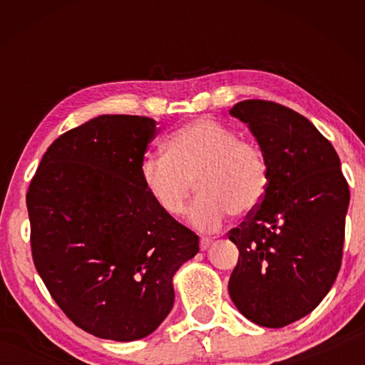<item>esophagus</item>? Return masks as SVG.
<instances>
[{"instance_id":"1","label":"esophagus","mask_w":365,"mask_h":365,"mask_svg":"<svg viewBox=\"0 0 365 365\" xmlns=\"http://www.w3.org/2000/svg\"><path fill=\"white\" fill-rule=\"evenodd\" d=\"M211 243H212V238L202 237V238L200 240V248H201V250H207L209 246H211Z\"/></svg>"}]
</instances>
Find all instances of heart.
Wrapping results in <instances>:
<instances>
[{
  "mask_svg": "<svg viewBox=\"0 0 365 365\" xmlns=\"http://www.w3.org/2000/svg\"><path fill=\"white\" fill-rule=\"evenodd\" d=\"M141 180L164 214H185L195 183L200 197L190 220L201 230H215L232 214L245 217L264 201L270 182L269 160L255 141L235 128L200 117L170 135L164 156L145 158Z\"/></svg>",
  "mask_w": 365,
  "mask_h": 365,
  "instance_id": "1",
  "label": "heart"
}]
</instances>
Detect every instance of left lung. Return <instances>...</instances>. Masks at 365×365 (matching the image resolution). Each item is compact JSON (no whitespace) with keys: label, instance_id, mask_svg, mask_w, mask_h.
<instances>
[{"label":"left lung","instance_id":"8db88e82","mask_svg":"<svg viewBox=\"0 0 365 365\" xmlns=\"http://www.w3.org/2000/svg\"><path fill=\"white\" fill-rule=\"evenodd\" d=\"M248 123L269 160L267 193L228 232L240 251L228 282L246 319L280 329L325 298L341 267L349 187L335 148L304 115L246 100L230 109Z\"/></svg>","mask_w":365,"mask_h":365}]
</instances>
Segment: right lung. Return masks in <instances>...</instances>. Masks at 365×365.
Returning <instances> with one entry per match:
<instances>
[{"mask_svg":"<svg viewBox=\"0 0 365 365\" xmlns=\"http://www.w3.org/2000/svg\"><path fill=\"white\" fill-rule=\"evenodd\" d=\"M156 120L100 115L53 141L26 196L35 269L80 329L133 341L174 306L172 277L200 238L156 206L141 163Z\"/></svg>","mask_w":365,"mask_h":365,"instance_id":"1","label":"right lung"}]
</instances>
